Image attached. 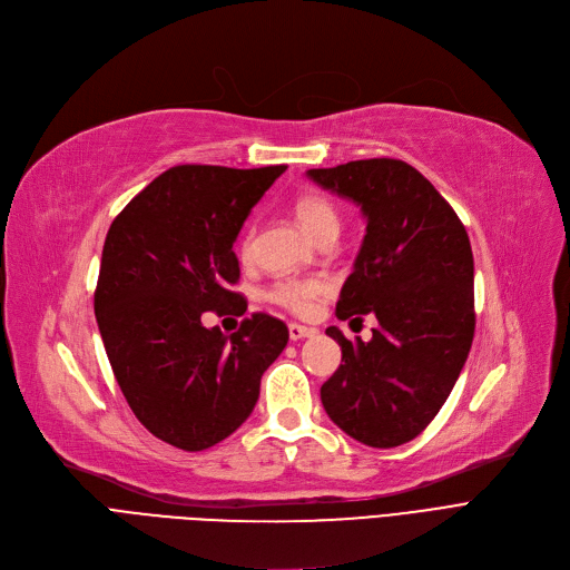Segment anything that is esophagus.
<instances>
[{"label":"esophagus","mask_w":570,"mask_h":570,"mask_svg":"<svg viewBox=\"0 0 570 570\" xmlns=\"http://www.w3.org/2000/svg\"><path fill=\"white\" fill-rule=\"evenodd\" d=\"M312 335H316L314 327H307V325H301V323H291V325H288V337H291L293 342H301V340L312 337Z\"/></svg>","instance_id":"esophagus-1"}]
</instances>
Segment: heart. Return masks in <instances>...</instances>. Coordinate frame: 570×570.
I'll list each match as a JSON object with an SVG mask.
<instances>
[{
    "label": "heart",
    "instance_id": "obj_1",
    "mask_svg": "<svg viewBox=\"0 0 570 570\" xmlns=\"http://www.w3.org/2000/svg\"><path fill=\"white\" fill-rule=\"evenodd\" d=\"M295 217L305 228L309 237L316 243H325V239H335L340 233V213L337 207L327 200L325 196L309 194L295 200ZM254 256V228H249L239 243V258L249 263ZM327 282L318 277L307 279H282L267 288V301L284 307L286 312L295 316H309L316 307V303L327 293Z\"/></svg>",
    "mask_w": 570,
    "mask_h": 570
}]
</instances>
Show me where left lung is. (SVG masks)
I'll list each match as a JSON object with an SVG mask.
<instances>
[{
    "label": "left lung",
    "mask_w": 570,
    "mask_h": 570,
    "mask_svg": "<svg viewBox=\"0 0 570 570\" xmlns=\"http://www.w3.org/2000/svg\"><path fill=\"white\" fill-rule=\"evenodd\" d=\"M307 177L361 205L363 247L337 318L374 314L372 340L342 346L321 385L331 421L355 441L395 448L421 434L451 395L473 342V254L464 224L428 177L400 159L312 168Z\"/></svg>",
    "instance_id": "left-lung-1"
}]
</instances>
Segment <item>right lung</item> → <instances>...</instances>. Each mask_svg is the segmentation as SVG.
I'll return each instance as SVG.
<instances>
[{
	"mask_svg": "<svg viewBox=\"0 0 570 570\" xmlns=\"http://www.w3.org/2000/svg\"><path fill=\"white\" fill-rule=\"evenodd\" d=\"M286 166H175L108 228L95 314L112 374L138 421L196 453L243 425L263 372L288 342L284 321L256 312L230 337L205 312L237 307L233 243Z\"/></svg>",
	"mask_w": 570,
	"mask_h": 570,
	"instance_id": "right-lung-1",
	"label": "right lung"
}]
</instances>
